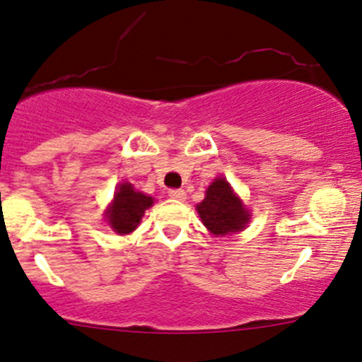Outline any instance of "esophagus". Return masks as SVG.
Segmentation results:
<instances>
[{"label": "esophagus", "instance_id": "1", "mask_svg": "<svg viewBox=\"0 0 362 362\" xmlns=\"http://www.w3.org/2000/svg\"><path fill=\"white\" fill-rule=\"evenodd\" d=\"M168 196L171 199H177V201H184L185 199V192L182 189H170Z\"/></svg>", "mask_w": 362, "mask_h": 362}]
</instances>
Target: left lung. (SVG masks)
<instances>
[{
  "label": "left lung",
  "instance_id": "obj_1",
  "mask_svg": "<svg viewBox=\"0 0 362 362\" xmlns=\"http://www.w3.org/2000/svg\"><path fill=\"white\" fill-rule=\"evenodd\" d=\"M204 223L213 235H227L241 232L248 226L251 215L238 194L223 177H216L206 189L204 199L196 206Z\"/></svg>",
  "mask_w": 362,
  "mask_h": 362
}]
</instances>
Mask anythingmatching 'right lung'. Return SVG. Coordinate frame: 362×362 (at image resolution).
<instances>
[{"instance_id": "1", "label": "right lung", "mask_w": 362, "mask_h": 362, "mask_svg": "<svg viewBox=\"0 0 362 362\" xmlns=\"http://www.w3.org/2000/svg\"><path fill=\"white\" fill-rule=\"evenodd\" d=\"M152 204L154 199L151 196L135 191L130 182H123L117 185L112 203L109 204L104 215L111 229L119 235H124L136 229L144 213Z\"/></svg>"}]
</instances>
